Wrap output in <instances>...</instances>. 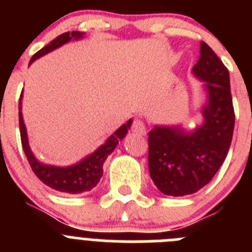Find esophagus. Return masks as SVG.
Listing matches in <instances>:
<instances>
[{
  "mask_svg": "<svg viewBox=\"0 0 252 252\" xmlns=\"http://www.w3.org/2000/svg\"><path fill=\"white\" fill-rule=\"evenodd\" d=\"M131 130H132L135 133H137V135H145L146 133L145 122L142 121L141 119H135L132 122V126H131Z\"/></svg>",
  "mask_w": 252,
  "mask_h": 252,
  "instance_id": "34e87169",
  "label": "esophagus"
}]
</instances>
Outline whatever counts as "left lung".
I'll return each mask as SVG.
<instances>
[{
  "label": "left lung",
  "mask_w": 252,
  "mask_h": 252,
  "mask_svg": "<svg viewBox=\"0 0 252 252\" xmlns=\"http://www.w3.org/2000/svg\"><path fill=\"white\" fill-rule=\"evenodd\" d=\"M193 74L204 82V121L186 132L180 127L155 126L149 132V173L160 192L173 197L193 194L211 182L227 157L235 111L230 73L204 41Z\"/></svg>",
  "instance_id": "8db88e82"
}]
</instances>
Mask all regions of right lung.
I'll return each instance as SVG.
<instances>
[{
    "instance_id": "1",
    "label": "right lung",
    "mask_w": 252,
    "mask_h": 252,
    "mask_svg": "<svg viewBox=\"0 0 252 252\" xmlns=\"http://www.w3.org/2000/svg\"><path fill=\"white\" fill-rule=\"evenodd\" d=\"M84 32L81 31H68L64 34L59 35L55 37L53 41L44 46L43 49H40L36 54L32 55L30 60V64L36 60L37 58L43 57V55L48 54L54 49L59 48V46L64 45L70 40H78L83 37ZM21 97L22 93L20 95V103H19V124H20V135H21V144L22 149L25 151V155L28 158V161L30 164L31 169L34 171V174L39 178L44 184H46L50 188L55 189L58 192L68 193V194H79L83 192H90L98 184L99 179L103 175V162L106 161L107 157L115 150L120 140L124 139L127 133V130L130 128L132 120H128L125 125H122L119 130H116L115 132L111 135L108 139L106 140L103 145L99 146L94 153L84 158L79 162L70 166H55V165H46L40 162L39 160L35 158V155L31 151L30 146H29L28 141V133H26L25 124L22 120L21 113Z\"/></svg>"
}]
</instances>
